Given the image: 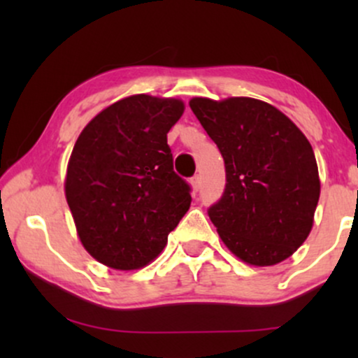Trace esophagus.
<instances>
[{"label":"esophagus","mask_w":358,"mask_h":358,"mask_svg":"<svg viewBox=\"0 0 358 358\" xmlns=\"http://www.w3.org/2000/svg\"><path fill=\"white\" fill-rule=\"evenodd\" d=\"M190 183H192L193 190L199 192L200 187H202V176H200V175H193L192 178H190Z\"/></svg>","instance_id":"34e87169"}]
</instances>
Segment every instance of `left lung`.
I'll list each match as a JSON object with an SVG mask.
<instances>
[{"instance_id": "1", "label": "left lung", "mask_w": 358, "mask_h": 358, "mask_svg": "<svg viewBox=\"0 0 358 358\" xmlns=\"http://www.w3.org/2000/svg\"><path fill=\"white\" fill-rule=\"evenodd\" d=\"M190 108L224 158L225 190L207 210L220 239L248 264L285 261L306 241L320 199L310 141L268 102L195 97Z\"/></svg>"}]
</instances>
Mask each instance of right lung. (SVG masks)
<instances>
[{
  "instance_id": "obj_1",
  "label": "right lung",
  "mask_w": 358,
  "mask_h": 358,
  "mask_svg": "<svg viewBox=\"0 0 358 358\" xmlns=\"http://www.w3.org/2000/svg\"><path fill=\"white\" fill-rule=\"evenodd\" d=\"M178 99L138 96L97 114L77 139L65 196L87 252L114 269H138L162 252L192 203L173 170L166 134Z\"/></svg>"
}]
</instances>
